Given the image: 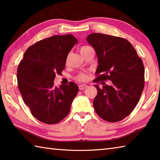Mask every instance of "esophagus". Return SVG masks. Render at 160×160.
Wrapping results in <instances>:
<instances>
[{
    "mask_svg": "<svg viewBox=\"0 0 160 160\" xmlns=\"http://www.w3.org/2000/svg\"><path fill=\"white\" fill-rule=\"evenodd\" d=\"M87 85H86V84H80V85H79V89L82 91L84 90V89H86V88H87Z\"/></svg>",
    "mask_w": 160,
    "mask_h": 160,
    "instance_id": "esophagus-1",
    "label": "esophagus"
}]
</instances>
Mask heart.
<instances>
[{
  "mask_svg": "<svg viewBox=\"0 0 160 160\" xmlns=\"http://www.w3.org/2000/svg\"><path fill=\"white\" fill-rule=\"evenodd\" d=\"M88 47H89V46H84V47H82V48L80 49V52H82V51H84V49H87ZM76 79H77L78 80H79V81H84V80H86L87 79V76L86 73H80V74L78 75V76L76 77Z\"/></svg>",
  "mask_w": 160,
  "mask_h": 160,
  "instance_id": "obj_1",
  "label": "heart"
}]
</instances>
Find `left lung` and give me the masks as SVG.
<instances>
[{
	"label": "left lung",
	"instance_id": "1",
	"mask_svg": "<svg viewBox=\"0 0 160 160\" xmlns=\"http://www.w3.org/2000/svg\"><path fill=\"white\" fill-rule=\"evenodd\" d=\"M87 41L96 51L98 66L93 82L109 80L112 85L95 84L93 100L97 114L103 120L116 122L133 111L144 87V68L136 50L127 40L102 33H91Z\"/></svg>",
	"mask_w": 160,
	"mask_h": 160
}]
</instances>
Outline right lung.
<instances>
[{
	"label": "right lung",
	"mask_w": 160,
	"mask_h": 160,
	"mask_svg": "<svg viewBox=\"0 0 160 160\" xmlns=\"http://www.w3.org/2000/svg\"><path fill=\"white\" fill-rule=\"evenodd\" d=\"M76 38L53 36L30 46L17 70V80L24 102L37 120L45 124L58 123L69 114L78 92L73 82L54 87L56 74H61Z\"/></svg>",
	"instance_id": "obj_1"
}]
</instances>
